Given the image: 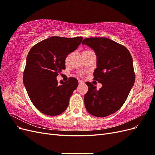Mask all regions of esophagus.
I'll return each mask as SVG.
<instances>
[{
    "label": "esophagus",
    "mask_w": 155,
    "mask_h": 155,
    "mask_svg": "<svg viewBox=\"0 0 155 155\" xmlns=\"http://www.w3.org/2000/svg\"><path fill=\"white\" fill-rule=\"evenodd\" d=\"M78 83H79V85H81V84H83V83H84L82 81H80V80L78 81Z\"/></svg>",
    "instance_id": "obj_1"
}]
</instances>
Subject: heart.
Returning <instances> with one entry per match:
<instances>
[{"label": "heart", "instance_id": "heart-1", "mask_svg": "<svg viewBox=\"0 0 155 155\" xmlns=\"http://www.w3.org/2000/svg\"><path fill=\"white\" fill-rule=\"evenodd\" d=\"M85 51H84V52H85ZM83 72L80 73V75H83Z\"/></svg>", "mask_w": 155, "mask_h": 155}]
</instances>
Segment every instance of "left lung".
<instances>
[{
    "label": "left lung",
    "mask_w": 155,
    "mask_h": 155,
    "mask_svg": "<svg viewBox=\"0 0 155 155\" xmlns=\"http://www.w3.org/2000/svg\"><path fill=\"white\" fill-rule=\"evenodd\" d=\"M95 51L97 68L94 79L102 84L97 90L90 82L84 97L87 110L96 117L114 113L124 104L135 81L133 58L124 46L106 37H89L82 42Z\"/></svg>",
    "instance_id": "obj_1"
}]
</instances>
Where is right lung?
I'll list each match as a JSON object with an SVG mask.
<instances>
[{
	"instance_id": "obj_1",
	"label": "right lung",
	"mask_w": 155,
	"mask_h": 155,
	"mask_svg": "<svg viewBox=\"0 0 155 155\" xmlns=\"http://www.w3.org/2000/svg\"><path fill=\"white\" fill-rule=\"evenodd\" d=\"M83 37L74 38L54 36L42 41L30 49L23 73V83L34 105L42 113L57 116L67 109L77 79L58 82V73L65 69L67 55L76 50Z\"/></svg>"
}]
</instances>
